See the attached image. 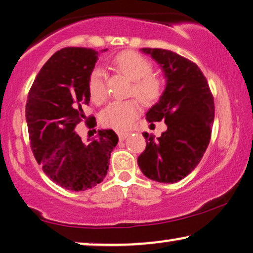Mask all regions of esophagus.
<instances>
[{
    "instance_id": "1",
    "label": "esophagus",
    "mask_w": 253,
    "mask_h": 253,
    "mask_svg": "<svg viewBox=\"0 0 253 253\" xmlns=\"http://www.w3.org/2000/svg\"><path fill=\"white\" fill-rule=\"evenodd\" d=\"M130 132H124V131H117V136H119L120 140H124L126 138L129 136Z\"/></svg>"
}]
</instances>
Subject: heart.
Here are the masks:
<instances>
[{
  "label": "heart",
  "instance_id": "obj_1",
  "mask_svg": "<svg viewBox=\"0 0 253 253\" xmlns=\"http://www.w3.org/2000/svg\"><path fill=\"white\" fill-rule=\"evenodd\" d=\"M114 65L117 71L132 81L130 95L136 96L144 106H152L161 99L165 89L164 81L152 74L153 65L143 55L132 50L122 51L114 58ZM87 87L89 98L95 105H102L107 101L109 96L108 84L103 71L99 69L92 71ZM138 100L110 103L101 114V122L115 130H127L139 116L140 107Z\"/></svg>",
  "mask_w": 253,
  "mask_h": 253
}]
</instances>
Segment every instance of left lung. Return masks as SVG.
<instances>
[{"mask_svg": "<svg viewBox=\"0 0 253 253\" xmlns=\"http://www.w3.org/2000/svg\"><path fill=\"white\" fill-rule=\"evenodd\" d=\"M160 64L167 86L160 101L146 114L150 123L165 121L161 137L146 138V150L138 166L146 177L162 183H176L197 167L212 134L214 99L207 79L192 61L160 48H143ZM151 124V126H152Z\"/></svg>", "mask_w": 253, "mask_h": 253, "instance_id": "obj_1", "label": "left lung"}]
</instances>
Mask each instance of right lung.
Instances as JSON below:
<instances>
[{"mask_svg":"<svg viewBox=\"0 0 253 253\" xmlns=\"http://www.w3.org/2000/svg\"><path fill=\"white\" fill-rule=\"evenodd\" d=\"M98 56L92 48L56 51L41 68L27 95L25 114L34 158L51 181L72 191H84L103 181L119 141L113 130L98 131L89 143L76 132L84 120L88 129L96 126L94 116L86 119L83 107L89 102L87 83Z\"/></svg>","mask_w":253,"mask_h":253,"instance_id":"right-lung-1","label":"right lung"}]
</instances>
